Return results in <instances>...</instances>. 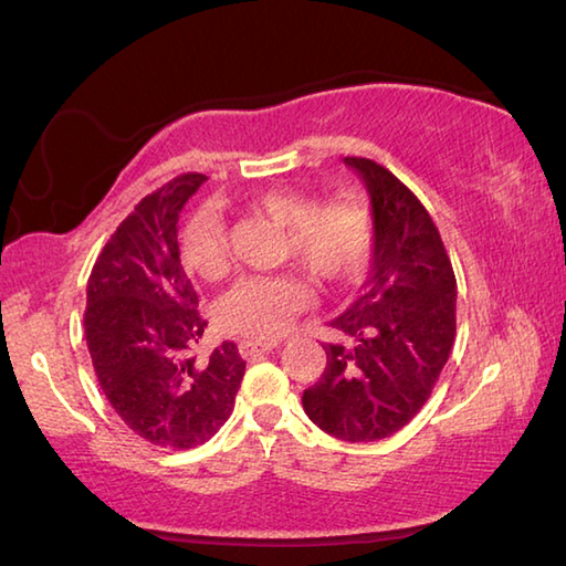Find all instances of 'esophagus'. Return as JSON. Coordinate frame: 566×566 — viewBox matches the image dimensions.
Returning <instances> with one entry per match:
<instances>
[{
  "label": "esophagus",
  "instance_id": "34e87169",
  "mask_svg": "<svg viewBox=\"0 0 566 566\" xmlns=\"http://www.w3.org/2000/svg\"><path fill=\"white\" fill-rule=\"evenodd\" d=\"M276 343H262V340H240L238 343V350L242 358H252V356H260V353H270Z\"/></svg>",
  "mask_w": 566,
  "mask_h": 566
}]
</instances>
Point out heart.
<instances>
[{
	"label": "heart",
	"mask_w": 566,
	"mask_h": 566,
	"mask_svg": "<svg viewBox=\"0 0 566 566\" xmlns=\"http://www.w3.org/2000/svg\"><path fill=\"white\" fill-rule=\"evenodd\" d=\"M254 213L284 226V260H296L321 286L356 280L368 260L373 226L363 206L343 198L318 201L296 188H264L245 198ZM184 268L203 282L223 280L230 258L226 223L216 208H201L186 220L179 235ZM312 292L302 276L250 274L228 290L216 306V324L232 336L270 340L304 312Z\"/></svg>",
	"instance_id": "obj_1"
}]
</instances>
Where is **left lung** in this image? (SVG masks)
Masks as SVG:
<instances>
[{
  "label": "left lung",
  "mask_w": 566,
  "mask_h": 566,
  "mask_svg": "<svg viewBox=\"0 0 566 566\" xmlns=\"http://www.w3.org/2000/svg\"><path fill=\"white\" fill-rule=\"evenodd\" d=\"M373 203V268L363 294L331 321L326 370L304 390V412L343 441L400 431L429 400L457 336V276L434 220L392 171L346 157Z\"/></svg>",
  "instance_id": "8db88e82"
}]
</instances>
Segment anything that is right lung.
<instances>
[{
	"label": "right lung",
	"instance_id": "obj_1",
	"mask_svg": "<svg viewBox=\"0 0 566 566\" xmlns=\"http://www.w3.org/2000/svg\"><path fill=\"white\" fill-rule=\"evenodd\" d=\"M203 181V174H181L144 196L87 280L85 340L97 382L122 422L164 449H193L213 437L245 375L232 340L208 363L186 353L208 321L181 268L176 223Z\"/></svg>",
	"mask_w": 566,
	"mask_h": 566
}]
</instances>
